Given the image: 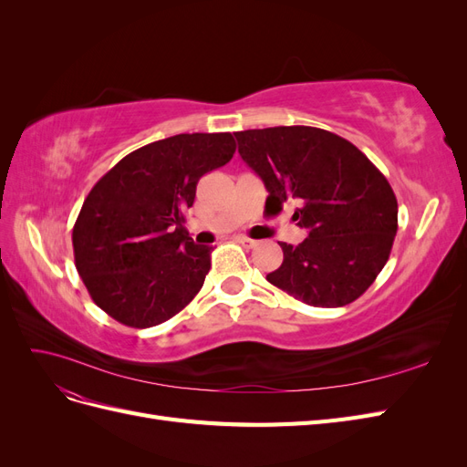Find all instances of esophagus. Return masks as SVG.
I'll use <instances>...</instances> for the list:
<instances>
[{
	"label": "esophagus",
	"mask_w": 467,
	"mask_h": 467,
	"mask_svg": "<svg viewBox=\"0 0 467 467\" xmlns=\"http://www.w3.org/2000/svg\"><path fill=\"white\" fill-rule=\"evenodd\" d=\"M239 244H242L244 247H247V249H253V247H257V242L255 239H251V237H247V235H237L235 237Z\"/></svg>",
	"instance_id": "esophagus-1"
}]
</instances>
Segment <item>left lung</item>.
Listing matches in <instances>:
<instances>
[{"instance_id": "left-lung-1", "label": "left lung", "mask_w": 467, "mask_h": 467, "mask_svg": "<svg viewBox=\"0 0 467 467\" xmlns=\"http://www.w3.org/2000/svg\"><path fill=\"white\" fill-rule=\"evenodd\" d=\"M239 155L278 210L296 201L307 230L280 244L285 261L266 280L314 307H341L372 286L398 234V199L384 173L348 140L314 126L235 132Z\"/></svg>"}]
</instances>
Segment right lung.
<instances>
[{"instance_id":"obj_1","label":"right lung","mask_w":467,"mask_h":467,"mask_svg":"<svg viewBox=\"0 0 467 467\" xmlns=\"http://www.w3.org/2000/svg\"><path fill=\"white\" fill-rule=\"evenodd\" d=\"M235 153L230 132L177 134L138 148L95 182L74 223L76 268L91 300L146 329L201 292L212 247L182 228L196 182Z\"/></svg>"}]
</instances>
